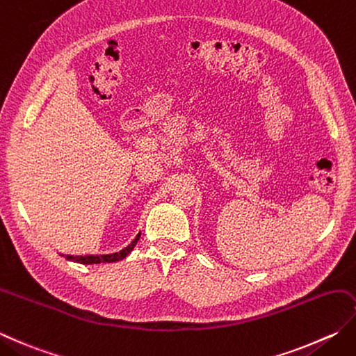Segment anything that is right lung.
<instances>
[{"label":"right lung","mask_w":356,"mask_h":356,"mask_svg":"<svg viewBox=\"0 0 356 356\" xmlns=\"http://www.w3.org/2000/svg\"><path fill=\"white\" fill-rule=\"evenodd\" d=\"M140 239V233L136 236V239L132 241L128 247H124L123 250L113 254H88V256H72V254H61L65 256L67 261H72V262H79V264H102V262H117V261H122L127 257L132 250H134L137 241Z\"/></svg>","instance_id":"add662e5"}]
</instances>
